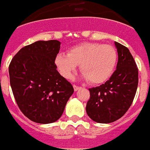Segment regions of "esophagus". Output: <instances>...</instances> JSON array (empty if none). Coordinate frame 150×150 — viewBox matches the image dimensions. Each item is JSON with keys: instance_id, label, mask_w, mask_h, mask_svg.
Listing matches in <instances>:
<instances>
[{"instance_id": "34e87169", "label": "esophagus", "mask_w": 150, "mask_h": 150, "mask_svg": "<svg viewBox=\"0 0 150 150\" xmlns=\"http://www.w3.org/2000/svg\"><path fill=\"white\" fill-rule=\"evenodd\" d=\"M79 88H80V87H78V86H76V85H74V90H75V91H77V90L79 89Z\"/></svg>"}]
</instances>
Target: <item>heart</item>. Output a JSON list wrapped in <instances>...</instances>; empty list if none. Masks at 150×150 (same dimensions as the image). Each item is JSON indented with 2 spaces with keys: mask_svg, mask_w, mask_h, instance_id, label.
Returning <instances> with one entry per match:
<instances>
[{
  "mask_svg": "<svg viewBox=\"0 0 150 150\" xmlns=\"http://www.w3.org/2000/svg\"><path fill=\"white\" fill-rule=\"evenodd\" d=\"M117 52L110 45L86 42L70 48L67 53L59 52L54 63L63 77L69 79L78 64L81 76L93 85L106 81L112 76L117 63Z\"/></svg>",
  "mask_w": 150,
  "mask_h": 150,
  "instance_id": "b5f03b06",
  "label": "heart"
}]
</instances>
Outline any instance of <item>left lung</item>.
<instances>
[{"mask_svg": "<svg viewBox=\"0 0 150 150\" xmlns=\"http://www.w3.org/2000/svg\"><path fill=\"white\" fill-rule=\"evenodd\" d=\"M115 45L118 54L117 69L105 84L88 88L90 98L86 112L98 123H111L121 118L133 103L138 85V69L129 50L116 41Z\"/></svg>", "mask_w": 150, "mask_h": 150, "instance_id": "obj_1", "label": "left lung"}]
</instances>
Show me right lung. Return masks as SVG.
I'll list each match as a JSON object with an SVG mask.
<instances>
[{"instance_id": "1", "label": "right lung", "mask_w": 150, "mask_h": 150, "mask_svg": "<svg viewBox=\"0 0 150 150\" xmlns=\"http://www.w3.org/2000/svg\"><path fill=\"white\" fill-rule=\"evenodd\" d=\"M61 42L38 40L23 47L12 59L9 80L14 98L29 120L50 124L57 121L74 87L57 70L54 59Z\"/></svg>"}]
</instances>
